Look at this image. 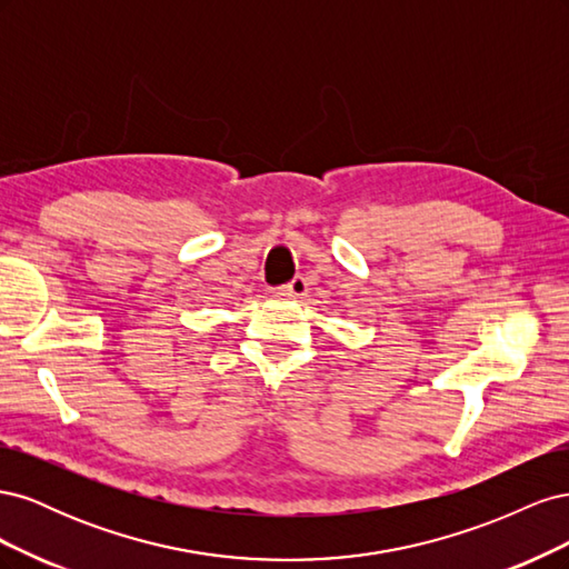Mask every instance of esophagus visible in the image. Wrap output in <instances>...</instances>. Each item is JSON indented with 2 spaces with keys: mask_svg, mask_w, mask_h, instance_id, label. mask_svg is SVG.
Here are the masks:
<instances>
[{
  "mask_svg": "<svg viewBox=\"0 0 569 569\" xmlns=\"http://www.w3.org/2000/svg\"><path fill=\"white\" fill-rule=\"evenodd\" d=\"M282 291H284V295H289V297H303L306 291H308V282H306V278H301V274H299V278L287 282L282 287Z\"/></svg>",
  "mask_w": 569,
  "mask_h": 569,
  "instance_id": "esophagus-1",
  "label": "esophagus"
}]
</instances>
